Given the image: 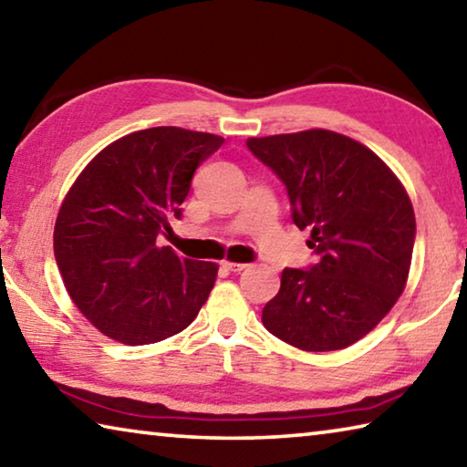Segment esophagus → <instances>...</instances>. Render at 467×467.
<instances>
[{"label":"esophagus","mask_w":467,"mask_h":467,"mask_svg":"<svg viewBox=\"0 0 467 467\" xmlns=\"http://www.w3.org/2000/svg\"><path fill=\"white\" fill-rule=\"evenodd\" d=\"M228 272H234V274H239V272H243L244 267H247V264H234V262H224L223 264Z\"/></svg>","instance_id":"34e87169"}]
</instances>
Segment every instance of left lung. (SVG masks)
<instances>
[{"instance_id": "8db88e82", "label": "left lung", "mask_w": 467, "mask_h": 467, "mask_svg": "<svg viewBox=\"0 0 467 467\" xmlns=\"http://www.w3.org/2000/svg\"><path fill=\"white\" fill-rule=\"evenodd\" d=\"M247 148L286 187L292 223L309 228L317 257L282 272L265 329L306 352L358 342L406 286L416 239L406 189L373 150L336 131L249 138Z\"/></svg>"}]
</instances>
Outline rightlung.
Returning <instances> with one entry per match:
<instances>
[{"mask_svg":"<svg viewBox=\"0 0 467 467\" xmlns=\"http://www.w3.org/2000/svg\"><path fill=\"white\" fill-rule=\"evenodd\" d=\"M224 144L214 133L150 128L113 141L61 203L55 262L94 327L141 346L183 331L214 288L218 265L158 247L181 218L195 169Z\"/></svg>","mask_w":467,"mask_h":467,"instance_id":"add662e5","label":"right lung"}]
</instances>
